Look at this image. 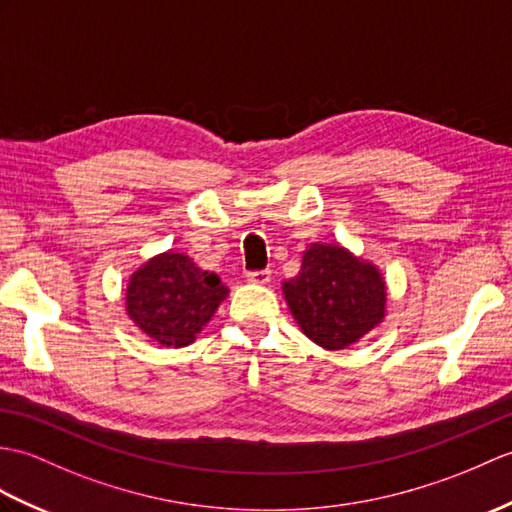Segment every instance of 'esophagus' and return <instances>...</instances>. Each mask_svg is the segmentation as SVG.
Wrapping results in <instances>:
<instances>
[{"instance_id": "1", "label": "esophagus", "mask_w": 512, "mask_h": 512, "mask_svg": "<svg viewBox=\"0 0 512 512\" xmlns=\"http://www.w3.org/2000/svg\"><path fill=\"white\" fill-rule=\"evenodd\" d=\"M246 281L257 283V285H266V283H270V270H253V272H246Z\"/></svg>"}]
</instances>
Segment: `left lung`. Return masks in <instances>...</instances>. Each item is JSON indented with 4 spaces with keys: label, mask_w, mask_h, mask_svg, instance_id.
Here are the masks:
<instances>
[{
    "label": "left lung",
    "mask_w": 512,
    "mask_h": 512,
    "mask_svg": "<svg viewBox=\"0 0 512 512\" xmlns=\"http://www.w3.org/2000/svg\"><path fill=\"white\" fill-rule=\"evenodd\" d=\"M281 292L296 325L325 351L351 347L386 318L384 272L338 242L307 246L299 275Z\"/></svg>",
    "instance_id": "obj_1"
}]
</instances>
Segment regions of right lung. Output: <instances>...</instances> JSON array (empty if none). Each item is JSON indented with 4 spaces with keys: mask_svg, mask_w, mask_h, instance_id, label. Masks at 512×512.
I'll return each mask as SVG.
<instances>
[{
    "mask_svg": "<svg viewBox=\"0 0 512 512\" xmlns=\"http://www.w3.org/2000/svg\"><path fill=\"white\" fill-rule=\"evenodd\" d=\"M227 296L216 272L198 268L185 253L165 251L130 275L126 314L152 342L181 349L196 340Z\"/></svg>",
    "mask_w": 512,
    "mask_h": 512,
    "instance_id": "add662e5",
    "label": "right lung"
}]
</instances>
